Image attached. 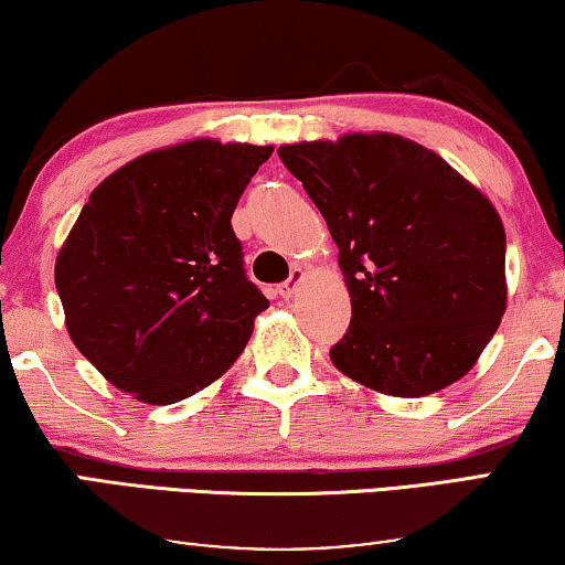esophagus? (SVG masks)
I'll return each instance as SVG.
<instances>
[{
    "instance_id": "obj_1",
    "label": "esophagus",
    "mask_w": 565,
    "mask_h": 565,
    "mask_svg": "<svg viewBox=\"0 0 565 565\" xmlns=\"http://www.w3.org/2000/svg\"><path fill=\"white\" fill-rule=\"evenodd\" d=\"M303 277H306V273H303V269H300V267H296V269H292V273H290V277H288V280H285V282L280 285V288H277V292H280V298H285V300H290L292 296H296V292H298V288H300V282H303Z\"/></svg>"
}]
</instances>
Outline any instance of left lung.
<instances>
[{
	"mask_svg": "<svg viewBox=\"0 0 565 565\" xmlns=\"http://www.w3.org/2000/svg\"><path fill=\"white\" fill-rule=\"evenodd\" d=\"M339 246L352 321L329 358L385 396L419 398L476 365L507 311L497 207L427 146L396 134L282 143Z\"/></svg>",
	"mask_w": 565,
	"mask_h": 565,
	"instance_id": "obj_1",
	"label": "left lung"
}]
</instances>
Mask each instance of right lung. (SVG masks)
<instances>
[{
	"mask_svg": "<svg viewBox=\"0 0 565 565\" xmlns=\"http://www.w3.org/2000/svg\"><path fill=\"white\" fill-rule=\"evenodd\" d=\"M275 146L215 138L141 153L92 190L56 257L66 329L107 383L164 406L203 391L269 300L231 215Z\"/></svg>",
	"mask_w": 565,
	"mask_h": 565,
	"instance_id": "right-lung-1",
	"label": "right lung"
}]
</instances>
